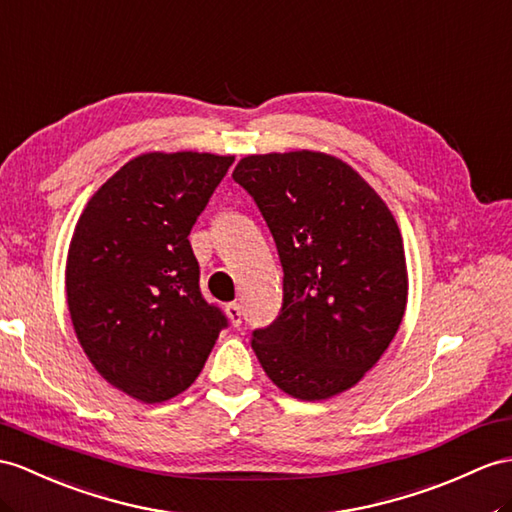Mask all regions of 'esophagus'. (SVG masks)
Returning a JSON list of instances; mask_svg holds the SVG:
<instances>
[{
	"label": "esophagus",
	"mask_w": 512,
	"mask_h": 512,
	"mask_svg": "<svg viewBox=\"0 0 512 512\" xmlns=\"http://www.w3.org/2000/svg\"><path fill=\"white\" fill-rule=\"evenodd\" d=\"M226 313H228V319L232 321V326H241L243 313H241V306H239V304H236V302L228 304V306H226Z\"/></svg>",
	"instance_id": "obj_1"
}]
</instances>
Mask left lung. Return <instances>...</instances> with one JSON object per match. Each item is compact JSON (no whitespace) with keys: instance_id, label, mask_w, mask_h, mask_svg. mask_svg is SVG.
I'll use <instances>...</instances> for the list:
<instances>
[{"instance_id":"8db88e82","label":"left lung","mask_w":512,"mask_h":512,"mask_svg":"<svg viewBox=\"0 0 512 512\" xmlns=\"http://www.w3.org/2000/svg\"><path fill=\"white\" fill-rule=\"evenodd\" d=\"M232 178L254 197L282 263V308L252 350L269 380L304 402L365 378L408 302L402 232L384 199L341 158L252 154Z\"/></svg>"}]
</instances>
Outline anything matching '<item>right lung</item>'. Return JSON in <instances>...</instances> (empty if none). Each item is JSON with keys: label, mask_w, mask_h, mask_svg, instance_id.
Here are the masks:
<instances>
[{"label": "right lung", "mask_w": 512, "mask_h": 512, "mask_svg": "<svg viewBox=\"0 0 512 512\" xmlns=\"http://www.w3.org/2000/svg\"><path fill=\"white\" fill-rule=\"evenodd\" d=\"M234 156L147 152L86 202L67 254V304L84 354L143 404L186 391L221 328L199 291L189 234Z\"/></svg>", "instance_id": "obj_1"}]
</instances>
